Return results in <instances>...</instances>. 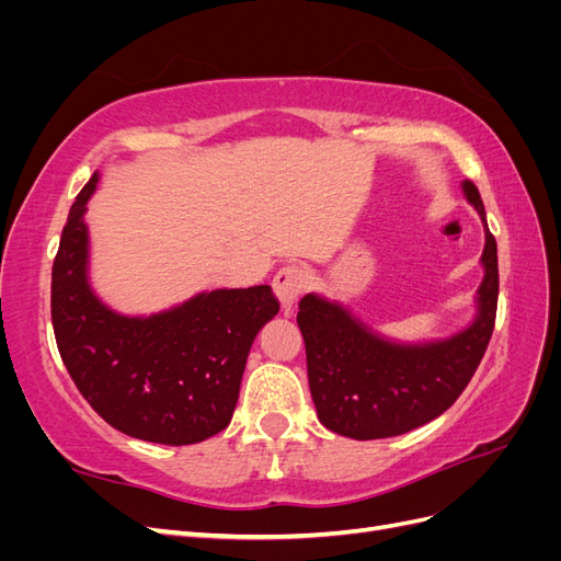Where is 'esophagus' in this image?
Wrapping results in <instances>:
<instances>
[{"label":"esophagus","instance_id":"obj_1","mask_svg":"<svg viewBox=\"0 0 561 561\" xmlns=\"http://www.w3.org/2000/svg\"><path fill=\"white\" fill-rule=\"evenodd\" d=\"M309 276L307 271L297 264H285L278 274L274 276V293L280 299L283 309H290L293 304L299 299V295L307 290Z\"/></svg>","mask_w":561,"mask_h":561}]
</instances>
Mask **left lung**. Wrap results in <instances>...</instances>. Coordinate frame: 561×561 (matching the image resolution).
Segmentation results:
<instances>
[{"label": "left lung", "instance_id": "left-lung-1", "mask_svg": "<svg viewBox=\"0 0 561 561\" xmlns=\"http://www.w3.org/2000/svg\"><path fill=\"white\" fill-rule=\"evenodd\" d=\"M463 194L480 213L486 239L478 313L466 330L437 342L398 344L371 332L342 304L301 297L297 325L307 346L311 398L332 433L353 439L410 433L447 412L478 369L496 322L499 254L478 186L466 180Z\"/></svg>", "mask_w": 561, "mask_h": 561}]
</instances>
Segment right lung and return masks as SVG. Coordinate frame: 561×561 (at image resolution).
I'll list each match as a JSON object with an SVG mask.
<instances>
[{
  "label": "right lung",
  "instance_id": "1",
  "mask_svg": "<svg viewBox=\"0 0 561 561\" xmlns=\"http://www.w3.org/2000/svg\"><path fill=\"white\" fill-rule=\"evenodd\" d=\"M72 203L50 274V320L79 393L112 428L159 445L225 431L254 336L280 309L268 285L201 293L154 316H122L89 283L87 203Z\"/></svg>",
  "mask_w": 561,
  "mask_h": 561
}]
</instances>
